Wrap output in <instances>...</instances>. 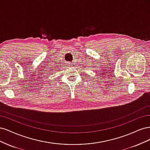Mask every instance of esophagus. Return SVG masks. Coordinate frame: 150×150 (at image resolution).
<instances>
[{
	"mask_svg": "<svg viewBox=\"0 0 150 150\" xmlns=\"http://www.w3.org/2000/svg\"><path fill=\"white\" fill-rule=\"evenodd\" d=\"M67 66H71V62H68V63H67Z\"/></svg>",
	"mask_w": 150,
	"mask_h": 150,
	"instance_id": "obj_1",
	"label": "esophagus"
}]
</instances>
